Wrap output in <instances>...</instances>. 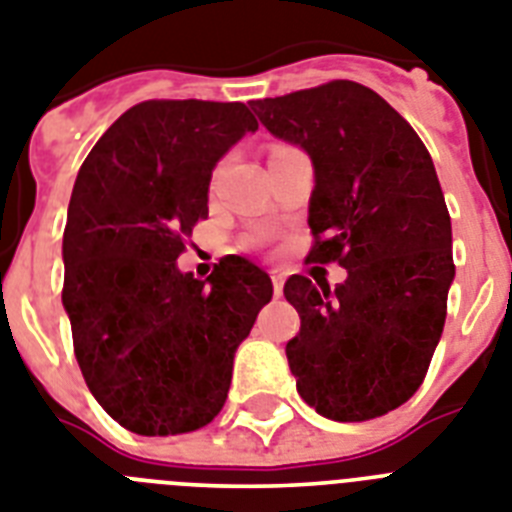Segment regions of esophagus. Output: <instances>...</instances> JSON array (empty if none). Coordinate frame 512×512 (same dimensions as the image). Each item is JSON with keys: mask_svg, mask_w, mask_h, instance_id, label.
I'll use <instances>...</instances> for the list:
<instances>
[{"mask_svg": "<svg viewBox=\"0 0 512 512\" xmlns=\"http://www.w3.org/2000/svg\"><path fill=\"white\" fill-rule=\"evenodd\" d=\"M270 278H273V291H276V296H281L283 291V270H270Z\"/></svg>", "mask_w": 512, "mask_h": 512, "instance_id": "34e87169", "label": "esophagus"}]
</instances>
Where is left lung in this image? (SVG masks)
<instances>
[{"mask_svg": "<svg viewBox=\"0 0 512 512\" xmlns=\"http://www.w3.org/2000/svg\"><path fill=\"white\" fill-rule=\"evenodd\" d=\"M315 166L307 263L349 278L291 276L302 317L286 343L296 390L333 422H367L406 403L427 377L448 315L453 231L422 137L375 90L330 80L249 103Z\"/></svg>", "mask_w": 512, "mask_h": 512, "instance_id": "8db88e82", "label": "left lung"}]
</instances>
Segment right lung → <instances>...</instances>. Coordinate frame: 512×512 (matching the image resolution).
Instances as JSON below:
<instances>
[{
  "mask_svg": "<svg viewBox=\"0 0 512 512\" xmlns=\"http://www.w3.org/2000/svg\"><path fill=\"white\" fill-rule=\"evenodd\" d=\"M255 130L244 103L153 98L124 111L77 171L62 304L85 385L137 435L216 419L236 349L273 296L268 273L244 257H223L208 281L176 268L208 218L213 166Z\"/></svg>",
  "mask_w": 512,
  "mask_h": 512,
  "instance_id": "add662e5",
  "label": "right lung"
}]
</instances>
